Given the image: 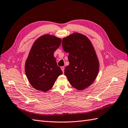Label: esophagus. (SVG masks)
Masks as SVG:
<instances>
[{
    "label": "esophagus",
    "instance_id": "esophagus-1",
    "mask_svg": "<svg viewBox=\"0 0 128 128\" xmlns=\"http://www.w3.org/2000/svg\"><path fill=\"white\" fill-rule=\"evenodd\" d=\"M61 69L62 70V72L64 73V67H61Z\"/></svg>",
    "mask_w": 128,
    "mask_h": 128
}]
</instances>
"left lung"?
I'll return each instance as SVG.
<instances>
[{"mask_svg": "<svg viewBox=\"0 0 128 128\" xmlns=\"http://www.w3.org/2000/svg\"><path fill=\"white\" fill-rule=\"evenodd\" d=\"M64 51L69 52L70 64L64 75L70 85L78 90L88 88L95 80L99 64L95 50L90 40L79 33H74L62 40Z\"/></svg>", "mask_w": 128, "mask_h": 128, "instance_id": "8db88e82", "label": "left lung"}]
</instances>
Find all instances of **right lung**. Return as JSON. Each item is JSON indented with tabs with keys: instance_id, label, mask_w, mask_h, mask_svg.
Segmentation results:
<instances>
[{
	"instance_id": "obj_1",
	"label": "right lung",
	"mask_w": 128,
	"mask_h": 128,
	"mask_svg": "<svg viewBox=\"0 0 128 128\" xmlns=\"http://www.w3.org/2000/svg\"><path fill=\"white\" fill-rule=\"evenodd\" d=\"M61 43L60 38L50 35L40 36L34 43L25 64V71L29 82L36 90L49 91L62 74L54 56Z\"/></svg>"
}]
</instances>
